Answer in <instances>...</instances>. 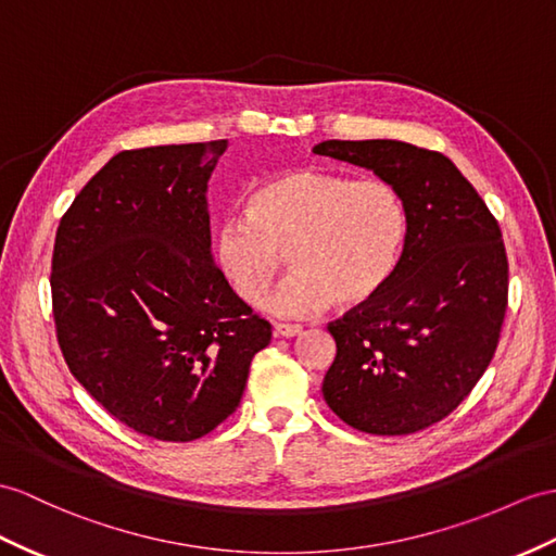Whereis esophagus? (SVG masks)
Segmentation results:
<instances>
[{
    "label": "esophagus",
    "instance_id": "34e87169",
    "mask_svg": "<svg viewBox=\"0 0 556 556\" xmlns=\"http://www.w3.org/2000/svg\"><path fill=\"white\" fill-rule=\"evenodd\" d=\"M302 325H292V323H276V328H274V334L276 337H296V334H302Z\"/></svg>",
    "mask_w": 556,
    "mask_h": 556
}]
</instances>
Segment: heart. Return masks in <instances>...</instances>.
<instances>
[{
  "label": "heart",
  "instance_id": "heart-1",
  "mask_svg": "<svg viewBox=\"0 0 556 556\" xmlns=\"http://www.w3.org/2000/svg\"><path fill=\"white\" fill-rule=\"evenodd\" d=\"M405 236L408 210L391 184L296 169L254 191L248 216L216 226L214 262L240 300L256 304L288 254L294 274L264 306L304 318L334 300L344 308L375 300L394 276Z\"/></svg>",
  "mask_w": 556,
  "mask_h": 556
}]
</instances>
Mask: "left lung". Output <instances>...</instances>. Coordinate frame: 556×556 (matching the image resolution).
Segmentation results:
<instances>
[{
  "label": "left lung",
  "mask_w": 556,
  "mask_h": 556,
  "mask_svg": "<svg viewBox=\"0 0 556 556\" xmlns=\"http://www.w3.org/2000/svg\"><path fill=\"white\" fill-rule=\"evenodd\" d=\"M316 155L370 169L401 193L408 236L384 290L330 323V410L365 434L403 437L453 413L495 354L507 308L503 233L453 162L405 141H323Z\"/></svg>",
  "instance_id": "obj_1"
}]
</instances>
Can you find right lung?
<instances>
[{
	"label": "right lung",
	"instance_id": "obj_1",
	"mask_svg": "<svg viewBox=\"0 0 556 556\" xmlns=\"http://www.w3.org/2000/svg\"><path fill=\"white\" fill-rule=\"evenodd\" d=\"M228 141L122 151L91 176L53 242L51 300L67 368L157 441L231 415L270 340L214 264L207 184Z\"/></svg>",
	"mask_w": 556,
	"mask_h": 556
}]
</instances>
